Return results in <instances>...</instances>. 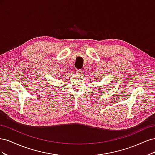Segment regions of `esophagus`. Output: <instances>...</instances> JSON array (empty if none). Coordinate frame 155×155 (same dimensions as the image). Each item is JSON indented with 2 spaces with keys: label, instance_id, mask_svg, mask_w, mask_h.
Segmentation results:
<instances>
[{
  "label": "esophagus",
  "instance_id": "1",
  "mask_svg": "<svg viewBox=\"0 0 155 155\" xmlns=\"http://www.w3.org/2000/svg\"><path fill=\"white\" fill-rule=\"evenodd\" d=\"M76 74H78V75H81V73H82V70H76Z\"/></svg>",
  "mask_w": 155,
  "mask_h": 155
}]
</instances>
